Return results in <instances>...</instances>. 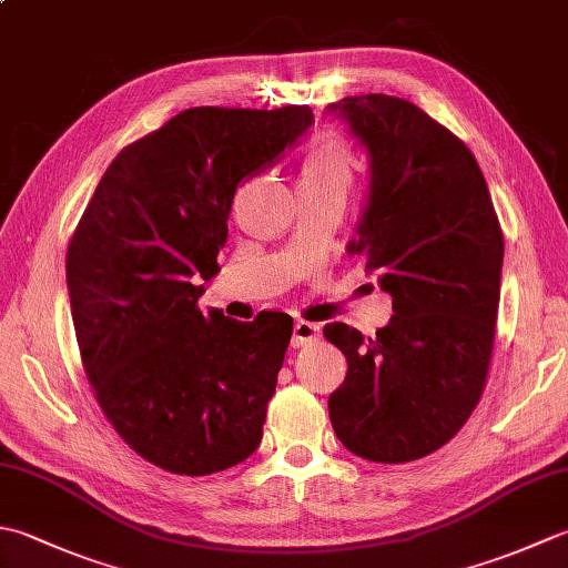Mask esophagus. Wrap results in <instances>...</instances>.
I'll use <instances>...</instances> for the list:
<instances>
[{"instance_id": "1", "label": "esophagus", "mask_w": 568, "mask_h": 568, "mask_svg": "<svg viewBox=\"0 0 568 568\" xmlns=\"http://www.w3.org/2000/svg\"><path fill=\"white\" fill-rule=\"evenodd\" d=\"M320 332H322L320 324L307 322V320H297L293 327V346H307L312 342H317Z\"/></svg>"}]
</instances>
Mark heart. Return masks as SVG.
Segmentation results:
<instances>
[{
    "mask_svg": "<svg viewBox=\"0 0 568 568\" xmlns=\"http://www.w3.org/2000/svg\"><path fill=\"white\" fill-rule=\"evenodd\" d=\"M354 180V159L339 139H320L312 143L303 159L300 185H339L348 187Z\"/></svg>",
    "mask_w": 568,
    "mask_h": 568,
    "instance_id": "1",
    "label": "heart"
}]
</instances>
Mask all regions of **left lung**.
<instances>
[{
	"instance_id": "obj_1",
	"label": "left lung",
	"mask_w": 568,
	"mask_h": 568,
	"mask_svg": "<svg viewBox=\"0 0 568 568\" xmlns=\"http://www.w3.org/2000/svg\"><path fill=\"white\" fill-rule=\"evenodd\" d=\"M329 110L371 159L368 202L348 251L393 297V320L376 336L364 339L344 322L324 327L348 364L329 395L332 427L368 462H415L449 442L484 395L503 229L474 153L419 106L358 94Z\"/></svg>"
}]
</instances>
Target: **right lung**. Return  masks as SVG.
Returning <instances> with one entry per match:
<instances>
[{"label": "right lung", "mask_w": 568, "mask_h": 568, "mask_svg": "<svg viewBox=\"0 0 568 568\" xmlns=\"http://www.w3.org/2000/svg\"><path fill=\"white\" fill-rule=\"evenodd\" d=\"M315 122L281 110L192 106L119 151L68 244L84 376L104 417L149 464L210 476L258 449L293 317L202 315L244 178Z\"/></svg>", "instance_id": "add662e5"}]
</instances>
